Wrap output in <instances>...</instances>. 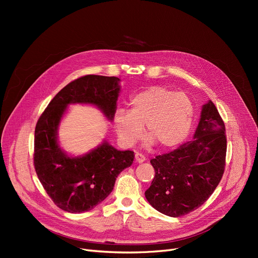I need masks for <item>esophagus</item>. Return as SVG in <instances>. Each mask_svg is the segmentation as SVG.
Here are the masks:
<instances>
[{"instance_id": "34e87169", "label": "esophagus", "mask_w": 258, "mask_h": 258, "mask_svg": "<svg viewBox=\"0 0 258 258\" xmlns=\"http://www.w3.org/2000/svg\"><path fill=\"white\" fill-rule=\"evenodd\" d=\"M135 160H136L137 163H143V162L145 161V157L142 154L136 153V155H135Z\"/></svg>"}]
</instances>
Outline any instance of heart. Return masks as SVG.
Segmentation results:
<instances>
[{"label": "heart", "instance_id": "1", "mask_svg": "<svg viewBox=\"0 0 258 258\" xmlns=\"http://www.w3.org/2000/svg\"><path fill=\"white\" fill-rule=\"evenodd\" d=\"M195 106L186 94L163 87H151L130 100V110H117L113 123L119 140L132 146L142 135L146 146L167 151L179 146L190 133Z\"/></svg>", "mask_w": 258, "mask_h": 258}]
</instances>
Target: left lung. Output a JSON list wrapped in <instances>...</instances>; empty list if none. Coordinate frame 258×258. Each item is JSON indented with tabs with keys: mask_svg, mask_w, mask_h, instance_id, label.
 <instances>
[{
	"mask_svg": "<svg viewBox=\"0 0 258 258\" xmlns=\"http://www.w3.org/2000/svg\"><path fill=\"white\" fill-rule=\"evenodd\" d=\"M225 132L224 121L209 100L202 107L194 139L151 160L155 178L145 198L156 210L179 218L209 199L225 170Z\"/></svg>",
	"mask_w": 258,
	"mask_h": 258,
	"instance_id": "obj_1",
	"label": "left lung"
}]
</instances>
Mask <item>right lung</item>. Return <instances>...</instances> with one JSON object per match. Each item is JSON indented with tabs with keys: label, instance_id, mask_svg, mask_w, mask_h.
I'll return each mask as SVG.
<instances>
[{
	"label": "right lung",
	"instance_id": "1",
	"mask_svg": "<svg viewBox=\"0 0 258 258\" xmlns=\"http://www.w3.org/2000/svg\"><path fill=\"white\" fill-rule=\"evenodd\" d=\"M120 79L86 75L61 89L39 117L34 132V167L57 207L81 213L92 210L113 190L118 174L130 167L134 152L118 151L105 140L86 155L68 156L58 144L60 120L73 103L97 106L107 120L116 113Z\"/></svg>",
	"mask_w": 258,
	"mask_h": 258
}]
</instances>
